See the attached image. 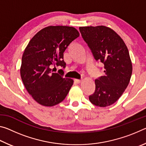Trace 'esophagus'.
<instances>
[{"label": "esophagus", "mask_w": 146, "mask_h": 146, "mask_svg": "<svg viewBox=\"0 0 146 146\" xmlns=\"http://www.w3.org/2000/svg\"><path fill=\"white\" fill-rule=\"evenodd\" d=\"M75 81L77 84H80V82H82V80H80V79H75Z\"/></svg>", "instance_id": "34e87169"}]
</instances>
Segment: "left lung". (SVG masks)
<instances>
[{
  "instance_id": "1",
  "label": "left lung",
  "mask_w": 146,
  "mask_h": 146,
  "mask_svg": "<svg viewBox=\"0 0 146 146\" xmlns=\"http://www.w3.org/2000/svg\"><path fill=\"white\" fill-rule=\"evenodd\" d=\"M79 30L95 60L104 65V75L95 80V91L89 99L98 107L111 105L122 96L131 76L128 49L122 38L108 27H80Z\"/></svg>"
}]
</instances>
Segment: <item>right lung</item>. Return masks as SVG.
Returning a JSON list of instances; mask_svg holds the SVG:
<instances>
[{"instance_id": "add662e5", "label": "right lung", "mask_w": 146, "mask_h": 146, "mask_svg": "<svg viewBox=\"0 0 146 146\" xmlns=\"http://www.w3.org/2000/svg\"><path fill=\"white\" fill-rule=\"evenodd\" d=\"M80 34L73 27L50 26L39 31L24 51L21 76L26 90L39 104L51 106L64 100L73 84L64 71L53 73V66L64 68V52Z\"/></svg>"}]
</instances>
